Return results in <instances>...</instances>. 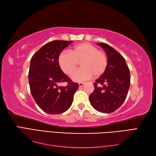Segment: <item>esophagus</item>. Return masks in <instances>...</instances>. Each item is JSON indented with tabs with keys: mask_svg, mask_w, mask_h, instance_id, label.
Wrapping results in <instances>:
<instances>
[{
	"mask_svg": "<svg viewBox=\"0 0 156 156\" xmlns=\"http://www.w3.org/2000/svg\"><path fill=\"white\" fill-rule=\"evenodd\" d=\"M84 84V82H80V83H78V85H79V87H83Z\"/></svg>",
	"mask_w": 156,
	"mask_h": 156,
	"instance_id": "34e87169",
	"label": "esophagus"
}]
</instances>
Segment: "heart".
<instances>
[{
	"label": "heart",
	"instance_id": "obj_1",
	"mask_svg": "<svg viewBox=\"0 0 156 156\" xmlns=\"http://www.w3.org/2000/svg\"><path fill=\"white\" fill-rule=\"evenodd\" d=\"M80 62L82 68L73 76L75 81H84L94 77H98L105 72L107 67V56L103 51L90 43L83 42L74 45L69 52H62L58 56V64L62 70L72 76Z\"/></svg>",
	"mask_w": 156,
	"mask_h": 156
}]
</instances>
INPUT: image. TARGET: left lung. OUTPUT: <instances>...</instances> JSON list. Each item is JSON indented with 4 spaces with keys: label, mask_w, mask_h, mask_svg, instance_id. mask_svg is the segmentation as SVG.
Returning a JSON list of instances; mask_svg holds the SVG:
<instances>
[{
    "label": "left lung",
    "mask_w": 156,
    "mask_h": 156,
    "mask_svg": "<svg viewBox=\"0 0 156 156\" xmlns=\"http://www.w3.org/2000/svg\"><path fill=\"white\" fill-rule=\"evenodd\" d=\"M107 55L105 72L93 84L94 90L89 97L96 110L110 113L121 107L127 97L130 86V72L125 58L111 46L98 43Z\"/></svg>",
    "instance_id": "8db88e82"
}]
</instances>
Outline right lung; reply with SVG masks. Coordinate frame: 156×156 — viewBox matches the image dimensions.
I'll return each mask as SVG.
<instances>
[{
  "instance_id": "obj_1",
  "label": "right lung",
  "mask_w": 156,
  "mask_h": 156,
  "mask_svg": "<svg viewBox=\"0 0 156 156\" xmlns=\"http://www.w3.org/2000/svg\"><path fill=\"white\" fill-rule=\"evenodd\" d=\"M72 41L55 40L48 43L33 55L29 71L31 93L41 110L49 114H61L70 107L78 84L62 72L58 56ZM68 82L66 87L58 84Z\"/></svg>"
}]
</instances>
